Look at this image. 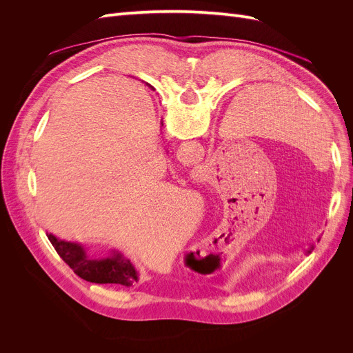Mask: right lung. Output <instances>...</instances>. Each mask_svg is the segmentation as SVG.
Instances as JSON below:
<instances>
[{
	"label": "right lung",
	"instance_id": "obj_1",
	"mask_svg": "<svg viewBox=\"0 0 353 353\" xmlns=\"http://www.w3.org/2000/svg\"><path fill=\"white\" fill-rule=\"evenodd\" d=\"M47 237L60 258L85 281L95 284H122L126 287L138 281L134 265L121 252H112L105 258H95L78 243L60 240L52 234H47Z\"/></svg>",
	"mask_w": 353,
	"mask_h": 353
}]
</instances>
